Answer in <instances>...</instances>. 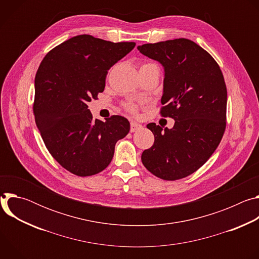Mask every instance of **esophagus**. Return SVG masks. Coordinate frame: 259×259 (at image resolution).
Returning <instances> with one entry per match:
<instances>
[{"mask_svg": "<svg viewBox=\"0 0 259 259\" xmlns=\"http://www.w3.org/2000/svg\"><path fill=\"white\" fill-rule=\"evenodd\" d=\"M140 129H142V126L140 124H138L136 122H131V124H130V131L131 132H136Z\"/></svg>", "mask_w": 259, "mask_h": 259, "instance_id": "esophagus-1", "label": "esophagus"}]
</instances>
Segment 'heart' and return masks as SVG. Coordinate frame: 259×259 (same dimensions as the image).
<instances>
[{
	"label": "heart",
	"instance_id": "b5f03b06",
	"mask_svg": "<svg viewBox=\"0 0 259 259\" xmlns=\"http://www.w3.org/2000/svg\"><path fill=\"white\" fill-rule=\"evenodd\" d=\"M127 108H128L129 110H131V112H135L136 106H135L133 103H128V104H127Z\"/></svg>",
	"mask_w": 259,
	"mask_h": 259
}]
</instances>
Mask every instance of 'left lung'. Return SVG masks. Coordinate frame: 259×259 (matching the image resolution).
I'll return each instance as SVG.
<instances>
[{
    "label": "left lung",
    "instance_id": "left-lung-1",
    "mask_svg": "<svg viewBox=\"0 0 259 259\" xmlns=\"http://www.w3.org/2000/svg\"><path fill=\"white\" fill-rule=\"evenodd\" d=\"M164 67L163 117L173 128L147 124L155 142L141 155L144 167L164 180L187 177L203 166L224 136L228 93L220 67L195 42L175 39L138 46Z\"/></svg>",
    "mask_w": 259,
    "mask_h": 259
}]
</instances>
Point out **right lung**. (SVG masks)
<instances>
[{
    "mask_svg": "<svg viewBox=\"0 0 259 259\" xmlns=\"http://www.w3.org/2000/svg\"><path fill=\"white\" fill-rule=\"evenodd\" d=\"M134 47V42L80 34L52 49L36 71V127L52 157L72 174L90 176L104 170L117 141L129 133L126 118L94 120L87 104L103 92L107 70Z\"/></svg>",
    "mask_w": 259,
    "mask_h": 259,
    "instance_id": "obj_1",
    "label": "right lung"
}]
</instances>
